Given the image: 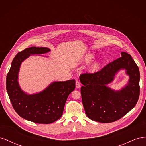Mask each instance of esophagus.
<instances>
[{"mask_svg": "<svg viewBox=\"0 0 146 146\" xmlns=\"http://www.w3.org/2000/svg\"><path fill=\"white\" fill-rule=\"evenodd\" d=\"M76 88H80V86H81V83H80V82L78 81V80H76Z\"/></svg>", "mask_w": 146, "mask_h": 146, "instance_id": "esophagus-1", "label": "esophagus"}]
</instances>
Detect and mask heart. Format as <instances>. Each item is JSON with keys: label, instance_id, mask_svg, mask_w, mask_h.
<instances>
[{"label": "heart", "instance_id": "heart-1", "mask_svg": "<svg viewBox=\"0 0 146 146\" xmlns=\"http://www.w3.org/2000/svg\"><path fill=\"white\" fill-rule=\"evenodd\" d=\"M93 57H94L93 55H92V54L88 55L86 58V62H90V61H91L92 60V58H93ZM99 66H100V64L98 63H96L92 66L91 68L92 70H96L99 68Z\"/></svg>", "mask_w": 146, "mask_h": 146}]
</instances>
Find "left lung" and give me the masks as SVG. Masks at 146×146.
I'll use <instances>...</instances> for the list:
<instances>
[{"label":"left lung","instance_id":"obj_1","mask_svg":"<svg viewBox=\"0 0 146 146\" xmlns=\"http://www.w3.org/2000/svg\"><path fill=\"white\" fill-rule=\"evenodd\" d=\"M121 55L98 72L80 75L83 105L86 116L92 121L101 123L115 122L134 108L138 100L139 68L130 54L122 52ZM121 68L127 70L129 82L121 91L114 92L106 85L112 81L115 74Z\"/></svg>","mask_w":146,"mask_h":146}]
</instances>
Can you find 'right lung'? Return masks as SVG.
Returning a JSON list of instances; mask_svg holds the SVG:
<instances>
[{
	"instance_id": "right-lung-1",
	"label": "right lung",
	"mask_w": 146,
	"mask_h": 146,
	"mask_svg": "<svg viewBox=\"0 0 146 146\" xmlns=\"http://www.w3.org/2000/svg\"><path fill=\"white\" fill-rule=\"evenodd\" d=\"M47 47H32L19 52L13 59L6 78V88L13 108L26 120L37 123H53L62 116L69 94L76 88V80L54 82L40 93L27 95L17 82L20 65L30 54H43Z\"/></svg>"
}]
</instances>
